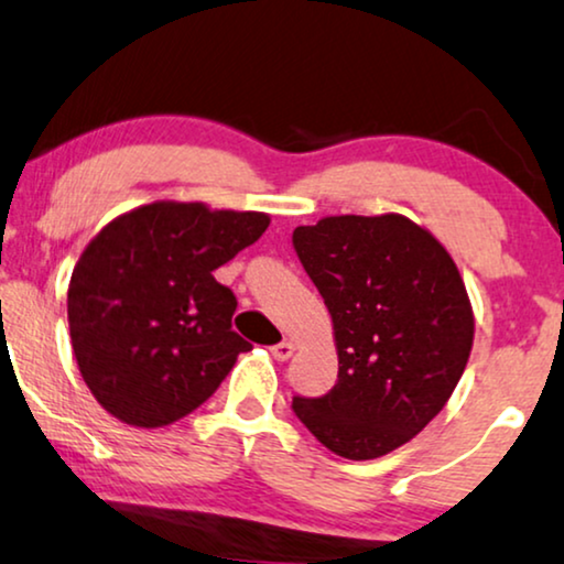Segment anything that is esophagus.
<instances>
[{"label":"esophagus","instance_id":"34e87169","mask_svg":"<svg viewBox=\"0 0 564 564\" xmlns=\"http://www.w3.org/2000/svg\"><path fill=\"white\" fill-rule=\"evenodd\" d=\"M293 352H295V345L290 343V339H282L280 345L271 347V356H274L276 360H288V358H293Z\"/></svg>","mask_w":564,"mask_h":564}]
</instances>
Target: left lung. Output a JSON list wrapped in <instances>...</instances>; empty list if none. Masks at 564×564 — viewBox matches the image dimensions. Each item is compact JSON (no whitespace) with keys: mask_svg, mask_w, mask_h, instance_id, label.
Here are the masks:
<instances>
[{"mask_svg":"<svg viewBox=\"0 0 564 564\" xmlns=\"http://www.w3.org/2000/svg\"><path fill=\"white\" fill-rule=\"evenodd\" d=\"M293 246L329 308L339 358L324 398H295L305 429L347 460L402 447L455 392L474 308L455 261L402 214L324 217L297 227Z\"/></svg>","mask_w":564,"mask_h":564,"instance_id":"left-lung-1","label":"left lung"}]
</instances>
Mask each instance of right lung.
Segmentation results:
<instances>
[{"instance_id": "right-lung-1", "label": "right lung", "mask_w": 564, "mask_h": 564, "mask_svg": "<svg viewBox=\"0 0 564 564\" xmlns=\"http://www.w3.org/2000/svg\"><path fill=\"white\" fill-rule=\"evenodd\" d=\"M269 214L154 200L88 242L67 288L80 377L128 426H170L217 392L240 352L232 290L214 269L267 232Z\"/></svg>"}]
</instances>
